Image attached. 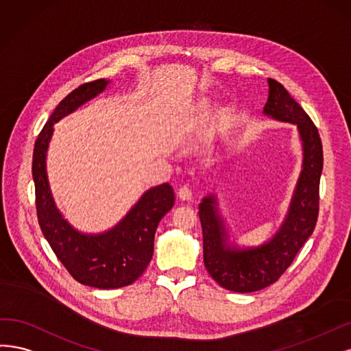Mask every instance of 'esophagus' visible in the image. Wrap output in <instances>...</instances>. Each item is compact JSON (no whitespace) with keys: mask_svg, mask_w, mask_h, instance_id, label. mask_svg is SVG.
I'll list each match as a JSON object with an SVG mask.
<instances>
[{"mask_svg":"<svg viewBox=\"0 0 351 351\" xmlns=\"http://www.w3.org/2000/svg\"><path fill=\"white\" fill-rule=\"evenodd\" d=\"M178 197L180 199H191L192 197V189L188 185H182L178 189Z\"/></svg>","mask_w":351,"mask_h":351,"instance_id":"obj_1","label":"esophagus"}]
</instances>
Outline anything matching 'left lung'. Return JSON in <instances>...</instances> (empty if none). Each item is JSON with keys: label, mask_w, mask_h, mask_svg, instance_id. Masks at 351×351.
<instances>
[{"label": "left lung", "mask_w": 351, "mask_h": 351, "mask_svg": "<svg viewBox=\"0 0 351 351\" xmlns=\"http://www.w3.org/2000/svg\"><path fill=\"white\" fill-rule=\"evenodd\" d=\"M269 93L264 114L274 119L296 123L303 144V169L285 223L269 242L250 250L228 245L224 224L217 214L213 195L199 204L204 245V265L224 289L250 293L276 282L291 265L300 247L313 233L319 213V180L324 166L318 128L285 86L268 78Z\"/></svg>", "instance_id": "1"}]
</instances>
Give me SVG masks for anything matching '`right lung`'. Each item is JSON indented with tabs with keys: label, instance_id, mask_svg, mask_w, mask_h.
<instances>
[{
	"label": "right lung",
	"instance_id": "1",
	"mask_svg": "<svg viewBox=\"0 0 351 351\" xmlns=\"http://www.w3.org/2000/svg\"><path fill=\"white\" fill-rule=\"evenodd\" d=\"M108 83L105 78L84 83L60 101L38 135L32 163L36 213L43 236L73 278L96 289L128 286L144 273L153 256L157 226L175 204V192L171 185L154 186L144 192L114 229L100 234L77 232L56 210L45 162L53 123L104 92Z\"/></svg>",
	"mask_w": 351,
	"mask_h": 351
}]
</instances>
